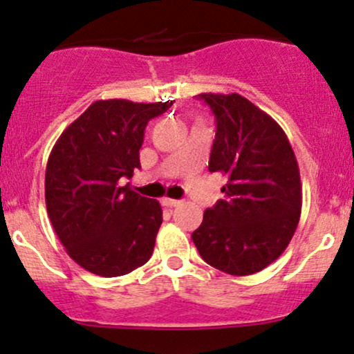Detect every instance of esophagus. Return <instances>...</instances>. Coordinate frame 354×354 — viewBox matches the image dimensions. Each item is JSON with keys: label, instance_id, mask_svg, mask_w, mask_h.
I'll return each instance as SVG.
<instances>
[{"label": "esophagus", "instance_id": "34e87169", "mask_svg": "<svg viewBox=\"0 0 354 354\" xmlns=\"http://www.w3.org/2000/svg\"><path fill=\"white\" fill-rule=\"evenodd\" d=\"M162 205L173 208V207L181 205V202H180V200H173V198H162Z\"/></svg>", "mask_w": 354, "mask_h": 354}]
</instances>
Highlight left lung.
Here are the masks:
<instances>
[{"mask_svg": "<svg viewBox=\"0 0 354 354\" xmlns=\"http://www.w3.org/2000/svg\"><path fill=\"white\" fill-rule=\"evenodd\" d=\"M217 120L210 173L227 176L224 200L207 208L192 239L203 261L234 277L280 258L302 210L295 152L283 129L237 93H202Z\"/></svg>", "mask_w": 354, "mask_h": 354, "instance_id": "obj_1", "label": "left lung"}]
</instances>
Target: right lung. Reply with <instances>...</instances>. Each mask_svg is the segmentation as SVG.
Instances as JSON below:
<instances>
[{
	"mask_svg": "<svg viewBox=\"0 0 354 354\" xmlns=\"http://www.w3.org/2000/svg\"><path fill=\"white\" fill-rule=\"evenodd\" d=\"M173 102L98 100L52 147L46 169V205L66 252L93 274L122 277L152 256L162 210L122 178L140 167L147 122Z\"/></svg>",
	"mask_w": 354,
	"mask_h": 354,
	"instance_id": "obj_1",
	"label": "right lung"
}]
</instances>
